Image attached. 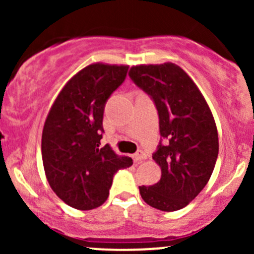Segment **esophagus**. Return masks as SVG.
Listing matches in <instances>:
<instances>
[{
	"label": "esophagus",
	"instance_id": "1",
	"mask_svg": "<svg viewBox=\"0 0 254 254\" xmlns=\"http://www.w3.org/2000/svg\"><path fill=\"white\" fill-rule=\"evenodd\" d=\"M146 157H147V155H146L145 152H143L142 150H139L134 155V160L136 161V162H141V161L146 160Z\"/></svg>",
	"mask_w": 254,
	"mask_h": 254
}]
</instances>
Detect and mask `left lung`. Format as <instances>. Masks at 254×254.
I'll return each instance as SVG.
<instances>
[{
	"mask_svg": "<svg viewBox=\"0 0 254 254\" xmlns=\"http://www.w3.org/2000/svg\"><path fill=\"white\" fill-rule=\"evenodd\" d=\"M135 84L157 109L161 140L152 158L160 182L139 187L145 203L162 211L188 205L211 177L219 155L214 117L191 78L175 64L132 66Z\"/></svg>",
	"mask_w": 254,
	"mask_h": 254,
	"instance_id": "obj_1",
	"label": "left lung"
}]
</instances>
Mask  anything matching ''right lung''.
Returning <instances> with one entry per match:
<instances>
[{
    "label": "right lung",
    "mask_w": 254,
    "mask_h": 254,
    "mask_svg": "<svg viewBox=\"0 0 254 254\" xmlns=\"http://www.w3.org/2000/svg\"><path fill=\"white\" fill-rule=\"evenodd\" d=\"M129 66L93 64L66 83L45 120L42 156L51 189L78 210L101 206L113 177L130 167V157L102 147L107 101L127 78Z\"/></svg>",
    "instance_id": "add662e5"
}]
</instances>
